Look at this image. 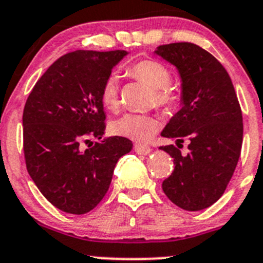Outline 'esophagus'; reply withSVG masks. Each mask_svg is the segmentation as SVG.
I'll list each match as a JSON object with an SVG mask.
<instances>
[{"instance_id": "34e87169", "label": "esophagus", "mask_w": 263, "mask_h": 263, "mask_svg": "<svg viewBox=\"0 0 263 263\" xmlns=\"http://www.w3.org/2000/svg\"><path fill=\"white\" fill-rule=\"evenodd\" d=\"M135 152H136L137 154L146 155V154H149L150 152H152V149H150V146H147V145L135 144Z\"/></svg>"}]
</instances>
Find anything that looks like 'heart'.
Here are the masks:
<instances>
[{
    "label": "heart",
    "mask_w": 263,
    "mask_h": 263,
    "mask_svg": "<svg viewBox=\"0 0 263 263\" xmlns=\"http://www.w3.org/2000/svg\"><path fill=\"white\" fill-rule=\"evenodd\" d=\"M126 74L134 80L141 81L153 88V100L162 108L171 109L178 101V92L171 85V72L164 64L154 59H144L132 64L126 69ZM100 101L108 110L114 111L119 106V82L116 74H109L100 87ZM158 119L150 114L127 113L110 123L114 135L134 141H147L158 131Z\"/></svg>",
    "instance_id": "1"
}]
</instances>
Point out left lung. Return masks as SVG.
Wrapping results in <instances>:
<instances>
[{
  "instance_id": "left-lung-1",
  "label": "left lung",
  "mask_w": 263,
  "mask_h": 263,
  "mask_svg": "<svg viewBox=\"0 0 263 263\" xmlns=\"http://www.w3.org/2000/svg\"><path fill=\"white\" fill-rule=\"evenodd\" d=\"M155 53L178 69L182 108L162 131L175 145L159 149L173 158L175 170L162 183L168 199L185 211H200L220 199L234 175L243 144V117L233 82L222 64L195 43L162 45Z\"/></svg>"
}]
</instances>
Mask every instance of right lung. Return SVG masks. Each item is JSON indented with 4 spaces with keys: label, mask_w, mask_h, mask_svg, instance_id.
<instances>
[{
    "label": "right lung",
    "mask_w": 263,
    "mask_h": 263,
    "mask_svg": "<svg viewBox=\"0 0 263 263\" xmlns=\"http://www.w3.org/2000/svg\"><path fill=\"white\" fill-rule=\"evenodd\" d=\"M124 50H77L59 58L37 81L23 111L27 170L42 195L63 212L85 215L101 202L122 155L132 142L113 136L86 151L82 142L101 139L105 113L100 87Z\"/></svg>",
    "instance_id": "obj_1"
}]
</instances>
